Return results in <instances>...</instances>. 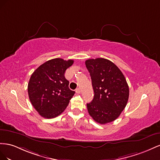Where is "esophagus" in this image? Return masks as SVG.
Instances as JSON below:
<instances>
[{
	"label": "esophagus",
	"mask_w": 160,
	"mask_h": 160,
	"mask_svg": "<svg viewBox=\"0 0 160 160\" xmlns=\"http://www.w3.org/2000/svg\"><path fill=\"white\" fill-rule=\"evenodd\" d=\"M76 93H78V94H80V92H81L80 88H76Z\"/></svg>",
	"instance_id": "esophagus-1"
}]
</instances>
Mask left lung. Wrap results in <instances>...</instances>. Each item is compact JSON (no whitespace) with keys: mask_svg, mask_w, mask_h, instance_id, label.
I'll return each mask as SVG.
<instances>
[{"mask_svg":"<svg viewBox=\"0 0 160 160\" xmlns=\"http://www.w3.org/2000/svg\"><path fill=\"white\" fill-rule=\"evenodd\" d=\"M85 64L94 93L92 102L87 103L89 115L100 124L115 121L129 99V86L124 75L115 63L104 58L90 59Z\"/></svg>","mask_w":160,"mask_h":160,"instance_id":"obj_1","label":"left lung"}]
</instances>
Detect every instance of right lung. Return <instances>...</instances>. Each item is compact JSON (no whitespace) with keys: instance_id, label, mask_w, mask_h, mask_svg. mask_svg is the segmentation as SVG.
Segmentation results:
<instances>
[{"instance_id":"add662e5","label":"right lung","mask_w":160,"mask_h":160,"mask_svg":"<svg viewBox=\"0 0 160 160\" xmlns=\"http://www.w3.org/2000/svg\"><path fill=\"white\" fill-rule=\"evenodd\" d=\"M74 60L55 58L45 62L32 74L28 84V94L32 105L39 115L52 118L62 113L74 95L66 79V70Z\"/></svg>"}]
</instances>
